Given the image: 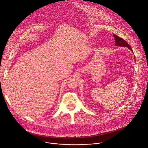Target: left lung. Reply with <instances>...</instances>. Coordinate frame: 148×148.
Returning a JSON list of instances; mask_svg holds the SVG:
<instances>
[{"mask_svg": "<svg viewBox=\"0 0 148 148\" xmlns=\"http://www.w3.org/2000/svg\"><path fill=\"white\" fill-rule=\"evenodd\" d=\"M115 40V46H121V47H128L129 49H130L132 52V49L130 47V46L128 45V43L126 42L124 39L122 38L121 37L118 36L116 34H113Z\"/></svg>", "mask_w": 148, "mask_h": 148, "instance_id": "obj_1", "label": "left lung"}]
</instances>
